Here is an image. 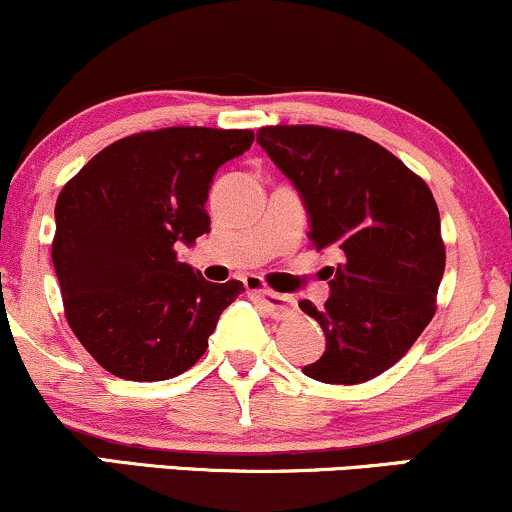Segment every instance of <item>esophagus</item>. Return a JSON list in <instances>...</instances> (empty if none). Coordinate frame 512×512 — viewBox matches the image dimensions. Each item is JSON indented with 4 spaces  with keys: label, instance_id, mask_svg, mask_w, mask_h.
Returning <instances> with one entry per match:
<instances>
[{
    "label": "esophagus",
    "instance_id": "esophagus-1",
    "mask_svg": "<svg viewBox=\"0 0 512 512\" xmlns=\"http://www.w3.org/2000/svg\"><path fill=\"white\" fill-rule=\"evenodd\" d=\"M249 292L256 297L258 302L263 304V309H266V312L271 314L273 319H285V317H290V314L297 309L295 297H290V295H278V292H271V290H263V287L251 285V280H249Z\"/></svg>",
    "mask_w": 512,
    "mask_h": 512
}]
</instances>
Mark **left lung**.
I'll use <instances>...</instances> for the list:
<instances>
[{
  "label": "left lung",
  "instance_id": "1",
  "mask_svg": "<svg viewBox=\"0 0 512 512\" xmlns=\"http://www.w3.org/2000/svg\"><path fill=\"white\" fill-rule=\"evenodd\" d=\"M256 142L300 193L309 241L338 256L324 307L300 302L326 336L324 353L302 372L326 384L382 375L435 314L445 246L433 193L355 132L275 125L258 130Z\"/></svg>",
  "mask_w": 512,
  "mask_h": 512
}]
</instances>
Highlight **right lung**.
I'll return each mask as SVG.
<instances>
[{"instance_id":"obj_1","label":"right lung","mask_w":512,"mask_h":512,"mask_svg":"<svg viewBox=\"0 0 512 512\" xmlns=\"http://www.w3.org/2000/svg\"><path fill=\"white\" fill-rule=\"evenodd\" d=\"M251 130L164 128L101 149L55 203L53 263L74 336L120 380L181 375L244 290L208 283L176 249L210 232L215 171Z\"/></svg>"}]
</instances>
